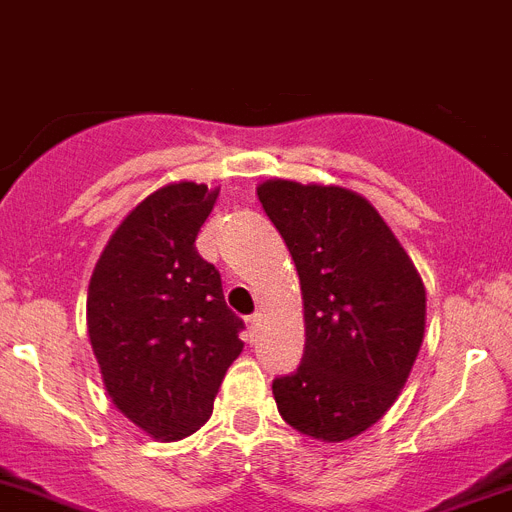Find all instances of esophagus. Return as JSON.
<instances>
[{"label":"esophagus","instance_id":"1","mask_svg":"<svg viewBox=\"0 0 512 512\" xmlns=\"http://www.w3.org/2000/svg\"><path fill=\"white\" fill-rule=\"evenodd\" d=\"M246 323H248V334H256V331H259V326H261V313H253V316H248L246 318Z\"/></svg>","mask_w":512,"mask_h":512}]
</instances>
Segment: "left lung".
<instances>
[{"instance_id": "obj_1", "label": "left lung", "mask_w": 512, "mask_h": 512, "mask_svg": "<svg viewBox=\"0 0 512 512\" xmlns=\"http://www.w3.org/2000/svg\"><path fill=\"white\" fill-rule=\"evenodd\" d=\"M256 194L303 290V362L274 378V401L298 432L342 443L373 427L412 373L425 336V285L355 191L272 178Z\"/></svg>"}]
</instances>
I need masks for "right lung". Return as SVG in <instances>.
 <instances>
[{
  "instance_id": "obj_1",
  "label": "right lung",
  "mask_w": 512,
  "mask_h": 512,
  "mask_svg": "<svg viewBox=\"0 0 512 512\" xmlns=\"http://www.w3.org/2000/svg\"><path fill=\"white\" fill-rule=\"evenodd\" d=\"M220 191L170 183L131 209L100 253L87 290V334L116 409L157 440H181L212 414L243 352L196 235Z\"/></svg>"
}]
</instances>
